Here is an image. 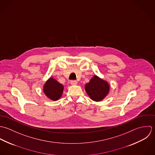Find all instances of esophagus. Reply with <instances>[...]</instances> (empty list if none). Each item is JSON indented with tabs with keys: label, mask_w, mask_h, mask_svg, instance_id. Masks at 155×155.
Listing matches in <instances>:
<instances>
[{
	"label": "esophagus",
	"mask_w": 155,
	"mask_h": 155,
	"mask_svg": "<svg viewBox=\"0 0 155 155\" xmlns=\"http://www.w3.org/2000/svg\"><path fill=\"white\" fill-rule=\"evenodd\" d=\"M77 83H78V82L77 81H75V80H72V81H71V84L72 85H77Z\"/></svg>",
	"instance_id": "34e87169"
}]
</instances>
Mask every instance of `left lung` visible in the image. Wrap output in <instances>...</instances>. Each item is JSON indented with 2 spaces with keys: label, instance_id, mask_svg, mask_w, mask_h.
I'll return each instance as SVG.
<instances>
[{
  "label": "left lung",
  "instance_id": "8db88e82",
  "mask_svg": "<svg viewBox=\"0 0 155 155\" xmlns=\"http://www.w3.org/2000/svg\"><path fill=\"white\" fill-rule=\"evenodd\" d=\"M108 83L94 75L89 83L85 85V91L90 98L96 102L103 100L109 93Z\"/></svg>",
  "mask_w": 155,
  "mask_h": 155
}]
</instances>
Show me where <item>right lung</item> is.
I'll list each match as a JSON object with an SVG mask.
<instances>
[{
	"label": "right lung",
	"instance_id": "1",
	"mask_svg": "<svg viewBox=\"0 0 155 155\" xmlns=\"http://www.w3.org/2000/svg\"><path fill=\"white\" fill-rule=\"evenodd\" d=\"M63 89V84L52 77L46 81L43 86V92L45 96L54 101H58L61 97Z\"/></svg>",
	"mask_w": 155,
	"mask_h": 155
}]
</instances>
